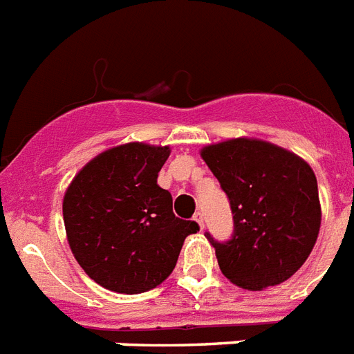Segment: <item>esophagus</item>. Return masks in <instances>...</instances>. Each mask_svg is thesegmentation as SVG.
Segmentation results:
<instances>
[{
	"label": "esophagus",
	"instance_id": "34e87169",
	"mask_svg": "<svg viewBox=\"0 0 354 354\" xmlns=\"http://www.w3.org/2000/svg\"><path fill=\"white\" fill-rule=\"evenodd\" d=\"M194 221L198 224V227L203 230V227H204V215H203V213H201V212L195 213V215H194Z\"/></svg>",
	"mask_w": 354,
	"mask_h": 354
}]
</instances>
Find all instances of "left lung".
Masks as SVG:
<instances>
[{
    "label": "left lung",
    "instance_id": "obj_1",
    "mask_svg": "<svg viewBox=\"0 0 354 354\" xmlns=\"http://www.w3.org/2000/svg\"><path fill=\"white\" fill-rule=\"evenodd\" d=\"M201 156L233 213L230 241L206 233L224 277L259 291L295 275L313 250L322 218L311 166L293 151L246 137L206 146Z\"/></svg>",
    "mask_w": 354,
    "mask_h": 354
}]
</instances>
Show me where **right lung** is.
Here are the masks:
<instances>
[{
    "instance_id": "obj_1",
    "label": "right lung",
    "mask_w": 354,
    "mask_h": 354,
    "mask_svg": "<svg viewBox=\"0 0 354 354\" xmlns=\"http://www.w3.org/2000/svg\"><path fill=\"white\" fill-rule=\"evenodd\" d=\"M168 146L128 142L93 157L63 198L66 239L75 261L99 286L115 293H145L174 271L195 221L174 215L157 175Z\"/></svg>"
}]
</instances>
